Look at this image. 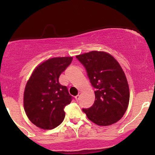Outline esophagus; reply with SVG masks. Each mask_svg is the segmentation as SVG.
Masks as SVG:
<instances>
[{
  "mask_svg": "<svg viewBox=\"0 0 155 155\" xmlns=\"http://www.w3.org/2000/svg\"><path fill=\"white\" fill-rule=\"evenodd\" d=\"M80 95H81V92H79V94H78V95L76 96V101H79V97H80Z\"/></svg>",
  "mask_w": 155,
  "mask_h": 155,
  "instance_id": "obj_1",
  "label": "esophagus"
}]
</instances>
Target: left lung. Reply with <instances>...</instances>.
<instances>
[{
    "label": "left lung",
    "mask_w": 155,
    "mask_h": 155,
    "mask_svg": "<svg viewBox=\"0 0 155 155\" xmlns=\"http://www.w3.org/2000/svg\"><path fill=\"white\" fill-rule=\"evenodd\" d=\"M76 58L86 68L95 89L93 105L82 111L97 125L116 123L123 117L130 100L128 83L120 63L105 51H92Z\"/></svg>",
    "instance_id": "obj_1"
}]
</instances>
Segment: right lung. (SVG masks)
I'll list each match as a JSON object with an SVG mask.
<instances>
[{
    "mask_svg": "<svg viewBox=\"0 0 155 155\" xmlns=\"http://www.w3.org/2000/svg\"><path fill=\"white\" fill-rule=\"evenodd\" d=\"M72 60V57H63L46 60L35 68L26 84L25 111L40 128H55L65 118L64 108L71 102L72 96L66 87L60 84L59 77Z\"/></svg>",
    "mask_w": 155,
    "mask_h": 155,
    "instance_id": "add662e5",
    "label": "right lung"
}]
</instances>
